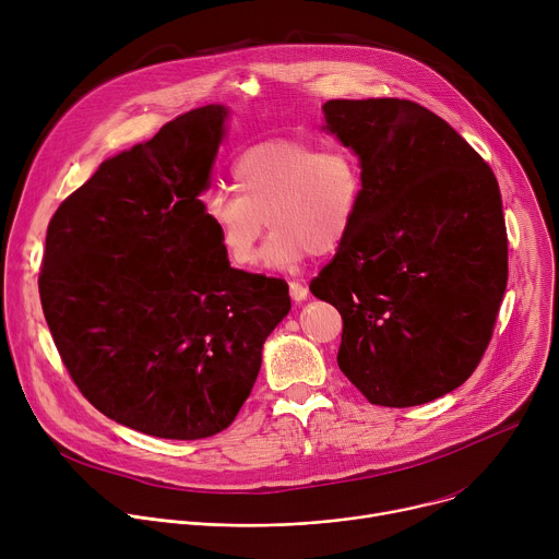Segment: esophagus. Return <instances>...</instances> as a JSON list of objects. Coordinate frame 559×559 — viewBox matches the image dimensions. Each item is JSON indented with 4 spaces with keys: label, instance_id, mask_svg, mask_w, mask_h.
<instances>
[{
    "label": "esophagus",
    "instance_id": "esophagus-1",
    "mask_svg": "<svg viewBox=\"0 0 559 559\" xmlns=\"http://www.w3.org/2000/svg\"><path fill=\"white\" fill-rule=\"evenodd\" d=\"M288 288H290L293 301H301V299H306V295H308V288H306V284H301V282H290Z\"/></svg>",
    "mask_w": 559,
    "mask_h": 559
}]
</instances>
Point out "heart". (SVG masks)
I'll use <instances>...</instances> for the list:
<instances>
[{"label": "heart", "mask_w": 559, "mask_h": 559, "mask_svg": "<svg viewBox=\"0 0 559 559\" xmlns=\"http://www.w3.org/2000/svg\"><path fill=\"white\" fill-rule=\"evenodd\" d=\"M235 191L213 189L202 215L224 258L251 266L269 222L266 264L295 269L308 253L331 255L353 235L366 191L361 159L346 146L271 140L246 148L233 164Z\"/></svg>", "instance_id": "1"}]
</instances>
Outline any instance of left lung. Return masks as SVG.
I'll use <instances>...</instances> for the list:
<instances>
[{"mask_svg":"<svg viewBox=\"0 0 559 559\" xmlns=\"http://www.w3.org/2000/svg\"><path fill=\"white\" fill-rule=\"evenodd\" d=\"M324 115L366 191L311 290L340 311L337 364L370 404H426L464 384L492 337L509 280L498 179L411 99H331Z\"/></svg>","mask_w":559,"mask_h":559,"instance_id":"1","label":"left lung"}]
</instances>
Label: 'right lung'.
I'll use <instances>...</instances> for the list:
<instances>
[{
	"label": "right lung",
	"mask_w": 559,
	"mask_h": 559,
	"mask_svg": "<svg viewBox=\"0 0 559 559\" xmlns=\"http://www.w3.org/2000/svg\"><path fill=\"white\" fill-rule=\"evenodd\" d=\"M224 106L170 119L59 204L39 271L44 318L80 393L164 440L217 436L253 391L288 284L233 269L200 195Z\"/></svg>",
	"instance_id": "add662e5"
}]
</instances>
